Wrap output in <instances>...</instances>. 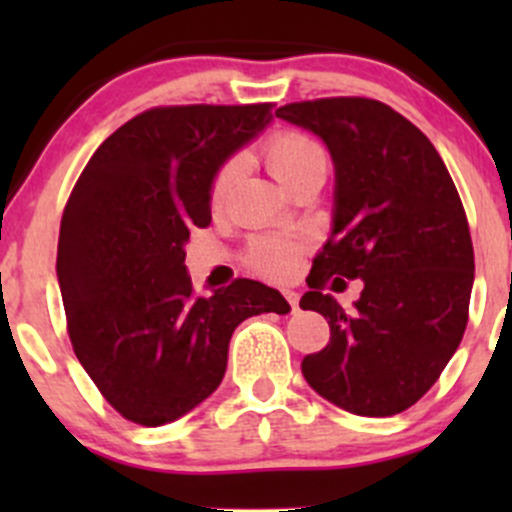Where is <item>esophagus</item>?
I'll use <instances>...</instances> for the list:
<instances>
[{
	"mask_svg": "<svg viewBox=\"0 0 512 512\" xmlns=\"http://www.w3.org/2000/svg\"><path fill=\"white\" fill-rule=\"evenodd\" d=\"M285 297H287V302L292 304V312H297V307H299V294L292 292V289H285Z\"/></svg>",
	"mask_w": 512,
	"mask_h": 512,
	"instance_id": "obj_1",
	"label": "esophagus"
}]
</instances>
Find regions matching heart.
<instances>
[{
	"label": "heart",
	"mask_w": 512,
	"mask_h": 512,
	"mask_svg": "<svg viewBox=\"0 0 512 512\" xmlns=\"http://www.w3.org/2000/svg\"><path fill=\"white\" fill-rule=\"evenodd\" d=\"M265 153V163L270 173L280 180L285 188L297 183L302 175H307L314 168H327V156H324L322 146L307 133L299 131H282L275 133L270 141L262 148ZM242 173V158L232 156L227 158L213 175L210 183V205L220 208L225 203L227 193L232 190L235 180ZM297 242L287 240V237H260L247 247V265L257 270L265 277H285L294 267L297 260Z\"/></svg>",
	"instance_id": "obj_1"
}]
</instances>
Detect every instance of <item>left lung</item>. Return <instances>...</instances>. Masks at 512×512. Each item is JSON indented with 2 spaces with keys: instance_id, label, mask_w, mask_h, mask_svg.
I'll return each mask as SVG.
<instances>
[{
  "instance_id": "8db88e82",
  "label": "left lung",
  "mask_w": 512,
  "mask_h": 512,
  "mask_svg": "<svg viewBox=\"0 0 512 512\" xmlns=\"http://www.w3.org/2000/svg\"><path fill=\"white\" fill-rule=\"evenodd\" d=\"M275 116L317 133L337 175L332 237L299 299L324 314L329 344L304 356V379L356 416L401 414L436 384L468 324L476 262L456 185L433 143L374 98L287 103ZM329 279L365 282L352 313L323 294Z\"/></svg>"
}]
</instances>
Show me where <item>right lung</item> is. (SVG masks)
<instances>
[{
	"mask_svg": "<svg viewBox=\"0 0 512 512\" xmlns=\"http://www.w3.org/2000/svg\"><path fill=\"white\" fill-rule=\"evenodd\" d=\"M272 121V103L158 106L98 146L59 232L61 299L76 359L123 418L163 426L220 386L240 322L287 314L277 289L232 282L195 297L190 230L210 225V183Z\"/></svg>",
	"mask_w": 512,
	"mask_h": 512,
	"instance_id": "obj_1",
	"label": "right lung"
}]
</instances>
